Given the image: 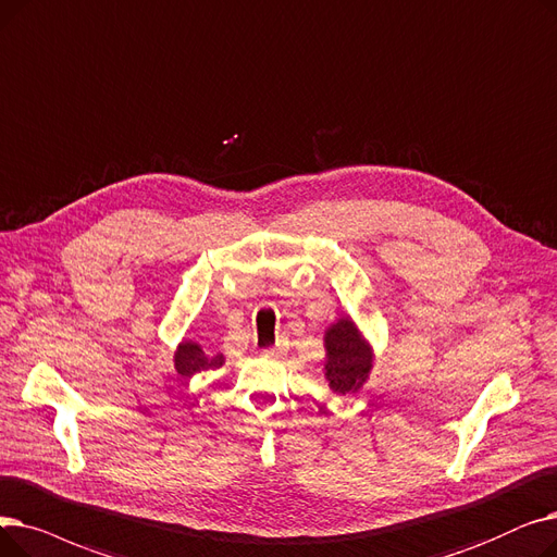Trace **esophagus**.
<instances>
[{
    "label": "esophagus",
    "instance_id": "esophagus-1",
    "mask_svg": "<svg viewBox=\"0 0 557 557\" xmlns=\"http://www.w3.org/2000/svg\"><path fill=\"white\" fill-rule=\"evenodd\" d=\"M283 351H285V347H281V344H276V347L264 349V356H281Z\"/></svg>",
    "mask_w": 557,
    "mask_h": 557
}]
</instances>
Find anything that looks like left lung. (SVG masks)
Masks as SVG:
<instances>
[{
	"mask_svg": "<svg viewBox=\"0 0 557 557\" xmlns=\"http://www.w3.org/2000/svg\"><path fill=\"white\" fill-rule=\"evenodd\" d=\"M326 379L337 394H354L372 367V351L349 320H339L326 331Z\"/></svg>",
	"mask_w": 557,
	"mask_h": 557,
	"instance_id": "left-lung-1",
	"label": "left lung"
}]
</instances>
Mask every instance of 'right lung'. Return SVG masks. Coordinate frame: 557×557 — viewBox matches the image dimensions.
Masks as SVG:
<instances>
[{"instance_id": "add662e5", "label": "right lung", "mask_w": 557, "mask_h": 557, "mask_svg": "<svg viewBox=\"0 0 557 557\" xmlns=\"http://www.w3.org/2000/svg\"><path fill=\"white\" fill-rule=\"evenodd\" d=\"M174 362H176V372L181 376H195L199 372H206V369H218L222 367L224 358L222 356H206L199 344H193V342H183L176 356H174Z\"/></svg>"}]
</instances>
